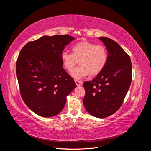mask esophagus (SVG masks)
I'll use <instances>...</instances> for the list:
<instances>
[{
    "instance_id": "1",
    "label": "esophagus",
    "mask_w": 151,
    "mask_h": 151,
    "mask_svg": "<svg viewBox=\"0 0 151 151\" xmlns=\"http://www.w3.org/2000/svg\"><path fill=\"white\" fill-rule=\"evenodd\" d=\"M75 83L76 84L77 86H81L82 84H83V82L81 81H79V80H75Z\"/></svg>"
}]
</instances>
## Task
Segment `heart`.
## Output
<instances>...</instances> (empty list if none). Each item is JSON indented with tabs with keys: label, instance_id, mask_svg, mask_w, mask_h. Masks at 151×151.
<instances>
[{
	"label": "heart",
	"instance_id": "1",
	"mask_svg": "<svg viewBox=\"0 0 151 151\" xmlns=\"http://www.w3.org/2000/svg\"><path fill=\"white\" fill-rule=\"evenodd\" d=\"M72 51V53L63 52L61 60L63 67L69 72L73 71L79 60L80 65L72 73L76 79L83 78L89 74L91 76H97L106 65L108 54L103 45L81 41L73 45Z\"/></svg>",
	"mask_w": 151,
	"mask_h": 151
}]
</instances>
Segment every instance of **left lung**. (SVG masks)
Masks as SVG:
<instances>
[{"label": "left lung", "mask_w": 151, "mask_h": 151, "mask_svg": "<svg viewBox=\"0 0 151 151\" xmlns=\"http://www.w3.org/2000/svg\"><path fill=\"white\" fill-rule=\"evenodd\" d=\"M106 47L108 59L103 70L91 81H86L84 107L91 115L106 118L120 108L132 81L130 57L118 43L99 37Z\"/></svg>", "instance_id": "8db88e82"}]
</instances>
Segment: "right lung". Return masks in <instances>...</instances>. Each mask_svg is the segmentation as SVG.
Instances as JSON below:
<instances>
[{"label": "right lung", "instance_id": "right-lung-1", "mask_svg": "<svg viewBox=\"0 0 151 151\" xmlns=\"http://www.w3.org/2000/svg\"><path fill=\"white\" fill-rule=\"evenodd\" d=\"M74 40L68 35L43 36L26 43L16 60L21 98L28 107L43 117L57 115L76 84L62 67L61 54Z\"/></svg>", "mask_w": 151, "mask_h": 151}]
</instances>
